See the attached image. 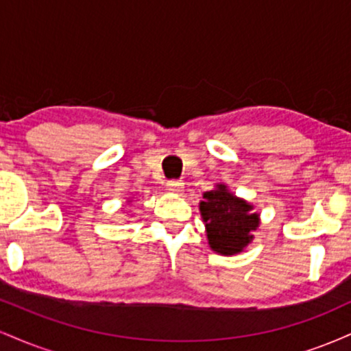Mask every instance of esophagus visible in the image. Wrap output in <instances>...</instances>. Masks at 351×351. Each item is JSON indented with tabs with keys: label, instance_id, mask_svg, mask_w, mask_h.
<instances>
[{
	"label": "esophagus",
	"instance_id": "obj_1",
	"mask_svg": "<svg viewBox=\"0 0 351 351\" xmlns=\"http://www.w3.org/2000/svg\"><path fill=\"white\" fill-rule=\"evenodd\" d=\"M183 188H184V184L178 180H171L167 183V189L170 193H173V195H181V193H183Z\"/></svg>",
	"mask_w": 351,
	"mask_h": 351
}]
</instances>
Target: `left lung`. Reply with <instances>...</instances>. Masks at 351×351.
<instances>
[{"mask_svg":"<svg viewBox=\"0 0 351 351\" xmlns=\"http://www.w3.org/2000/svg\"><path fill=\"white\" fill-rule=\"evenodd\" d=\"M229 189L216 183L211 191L203 193L199 213L206 228L208 244L221 256H236L252 243V232L259 228V213Z\"/></svg>","mask_w":351,"mask_h":351,"instance_id":"left-lung-1","label":"left lung"}]
</instances>
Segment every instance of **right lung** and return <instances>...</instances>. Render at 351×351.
<instances>
[{
    "mask_svg": "<svg viewBox=\"0 0 351 351\" xmlns=\"http://www.w3.org/2000/svg\"><path fill=\"white\" fill-rule=\"evenodd\" d=\"M128 203H130V201H128Z\"/></svg>",
    "mask_w": 351,
    "mask_h": 351,
    "instance_id": "add662e5",
    "label": "right lung"
}]
</instances>
